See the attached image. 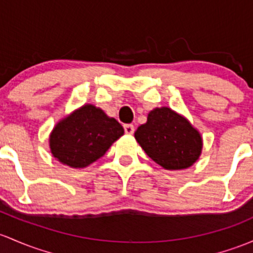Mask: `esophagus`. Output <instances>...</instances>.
Listing matches in <instances>:
<instances>
[{"instance_id":"34e87169","label":"esophagus","mask_w":253,"mask_h":253,"mask_svg":"<svg viewBox=\"0 0 253 253\" xmlns=\"http://www.w3.org/2000/svg\"><path fill=\"white\" fill-rule=\"evenodd\" d=\"M124 129H125V133H126V134H133V132H134V126H133V125H131V124L125 125Z\"/></svg>"}]
</instances>
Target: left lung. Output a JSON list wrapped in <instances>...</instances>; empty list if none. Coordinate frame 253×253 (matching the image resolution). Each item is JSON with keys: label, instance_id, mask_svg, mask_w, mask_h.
<instances>
[{"label": "left lung", "instance_id": "left-lung-1", "mask_svg": "<svg viewBox=\"0 0 253 253\" xmlns=\"http://www.w3.org/2000/svg\"><path fill=\"white\" fill-rule=\"evenodd\" d=\"M134 137L149 158L166 169H188L203 148L200 133L169 108L150 111L147 124L138 127Z\"/></svg>", "mask_w": 253, "mask_h": 253}]
</instances>
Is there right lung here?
<instances>
[{"label":"right lung","mask_w":253,"mask_h":253,"mask_svg":"<svg viewBox=\"0 0 253 253\" xmlns=\"http://www.w3.org/2000/svg\"><path fill=\"white\" fill-rule=\"evenodd\" d=\"M124 134L115 119L93 105H84L65 118L49 137L52 154L62 164L81 169L97 161Z\"/></svg>","instance_id":"obj_1"}]
</instances>
